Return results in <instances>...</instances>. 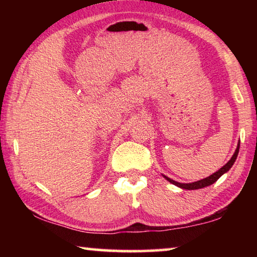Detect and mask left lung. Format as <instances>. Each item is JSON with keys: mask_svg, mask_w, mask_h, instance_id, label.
<instances>
[{"mask_svg": "<svg viewBox=\"0 0 257 257\" xmlns=\"http://www.w3.org/2000/svg\"><path fill=\"white\" fill-rule=\"evenodd\" d=\"M239 145H240V143H239V144H238L236 151H234V154L232 155V158L229 160V162H228L227 164H224L223 167L221 168L219 171H216L215 173H213V175H211L210 177L205 178V179H202V180L191 182V184H181V182H177V181L172 180V179H170V178H168V177H165V176H163V177H164L165 179H167L169 182H171V184L176 185V186H178V187H180V188H182V189H188V190H191V189H199V188H204V187L210 186V185H212V184H214V182H215L217 179H219V178H220L221 176H222L223 173L229 171V169L232 167L233 163H234V161H236V159H237V155H238V153H239Z\"/></svg>", "mask_w": 257, "mask_h": 257, "instance_id": "obj_1", "label": "left lung"}]
</instances>
